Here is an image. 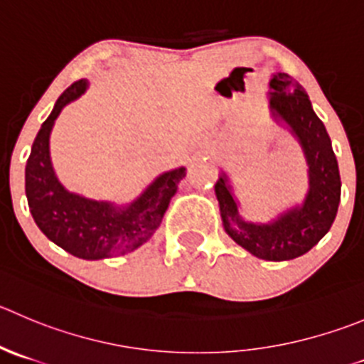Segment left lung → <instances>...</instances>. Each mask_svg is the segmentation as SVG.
I'll use <instances>...</instances> for the list:
<instances>
[{
  "instance_id": "left-lung-1",
  "label": "left lung",
  "mask_w": 364,
  "mask_h": 364,
  "mask_svg": "<svg viewBox=\"0 0 364 364\" xmlns=\"http://www.w3.org/2000/svg\"><path fill=\"white\" fill-rule=\"evenodd\" d=\"M269 116L299 141L307 162L309 188L300 203L284 209L269 221H248L230 176L220 173L214 193L223 228L240 247L264 261H291L309 252L334 223L341 198V178L325 124L313 110L302 85L286 73L272 75Z\"/></svg>"
}]
</instances>
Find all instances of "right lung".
Returning a JSON list of instances; mask_svg holds the SVG:
<instances>
[{"instance_id":"add662e5","label":"right lung","mask_w":364,"mask_h":364,"mask_svg":"<svg viewBox=\"0 0 364 364\" xmlns=\"http://www.w3.org/2000/svg\"><path fill=\"white\" fill-rule=\"evenodd\" d=\"M87 87V80H78L65 89L41 124L24 169V191L30 213L48 240L75 257L98 261L134 252L154 236L178 182L186 176V168L161 173L128 203L92 200L69 191L55 173L50 136L62 109L80 98Z\"/></svg>"}]
</instances>
